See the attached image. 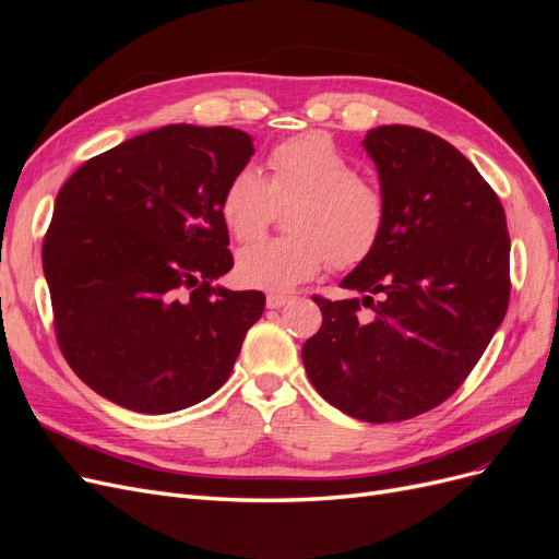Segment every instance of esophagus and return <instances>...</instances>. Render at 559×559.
I'll list each match as a JSON object with an SVG mask.
<instances>
[{"mask_svg":"<svg viewBox=\"0 0 559 559\" xmlns=\"http://www.w3.org/2000/svg\"><path fill=\"white\" fill-rule=\"evenodd\" d=\"M292 300V296H286V294H267V298H265V306L270 308V310H280L282 306H286V302Z\"/></svg>","mask_w":559,"mask_h":559,"instance_id":"esophagus-1","label":"esophagus"}]
</instances>
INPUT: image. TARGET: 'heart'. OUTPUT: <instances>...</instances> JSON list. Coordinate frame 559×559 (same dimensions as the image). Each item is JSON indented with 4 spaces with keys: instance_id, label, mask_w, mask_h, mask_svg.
Returning a JSON list of instances; mask_svg holds the SVG:
<instances>
[{
    "instance_id": "b5f03b06",
    "label": "heart",
    "mask_w": 559,
    "mask_h": 559,
    "mask_svg": "<svg viewBox=\"0 0 559 559\" xmlns=\"http://www.w3.org/2000/svg\"><path fill=\"white\" fill-rule=\"evenodd\" d=\"M270 179L257 165H242L228 179L222 216L240 242L257 240L292 207V235L251 245L238 257V277L257 289L292 292L329 263L347 270L364 263L382 240L386 200L329 134L306 132L280 142L267 156Z\"/></svg>"
}]
</instances>
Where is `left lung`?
<instances>
[{
    "mask_svg": "<svg viewBox=\"0 0 559 559\" xmlns=\"http://www.w3.org/2000/svg\"><path fill=\"white\" fill-rule=\"evenodd\" d=\"M386 200L378 249L312 296L321 329L302 345L317 392L364 421H403L450 399L509 310L506 214L473 163L433 132L380 126L364 138Z\"/></svg>",
    "mask_w": 559,
    "mask_h": 559,
    "instance_id": "8db88e82",
    "label": "left lung"
}]
</instances>
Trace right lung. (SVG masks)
Segmentation results:
<instances>
[{
    "instance_id": "1",
    "label": "right lung",
    "mask_w": 559,
    "mask_h": 559,
    "mask_svg": "<svg viewBox=\"0 0 559 559\" xmlns=\"http://www.w3.org/2000/svg\"><path fill=\"white\" fill-rule=\"evenodd\" d=\"M247 132L175 123L126 140L64 181L41 261L58 345L93 392L144 415L222 386L261 292L214 284L233 267L222 195Z\"/></svg>"
}]
</instances>
